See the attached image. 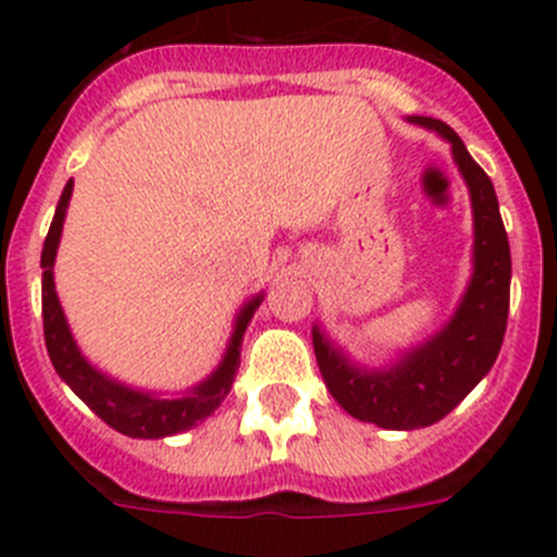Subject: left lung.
Returning <instances> with one entry per match:
<instances>
[{"mask_svg":"<svg viewBox=\"0 0 557 557\" xmlns=\"http://www.w3.org/2000/svg\"><path fill=\"white\" fill-rule=\"evenodd\" d=\"M411 121L450 140L453 157L469 185L475 212V273L467 295L450 323L422 348L403 356L392 370H356L331 348L320 329L312 331L314 356L334 400L356 420L389 431L433 425L475 389L497 359L511 304V248L492 178L445 121Z\"/></svg>","mask_w":557,"mask_h":557,"instance_id":"1","label":"left lung"}]
</instances>
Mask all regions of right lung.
Wrapping results in <instances>:
<instances>
[{
  "mask_svg": "<svg viewBox=\"0 0 557 557\" xmlns=\"http://www.w3.org/2000/svg\"><path fill=\"white\" fill-rule=\"evenodd\" d=\"M69 198L71 182L65 185L63 196H60L58 212H54V221L52 226H49V234H46L44 253H40V268H44V282H40V289H44V293H40V300H44V339L54 370H58L60 379L74 389V395L79 397L96 417H101L107 425L115 428V431L124 433V436L160 438L201 425L209 414H215V408L226 400L228 389H232L234 372H237L239 364V345H243L245 325L253 318V312L259 309L262 298H253L251 304L239 312L232 345H228L221 367H218L201 386L187 392L185 397L160 400V397L143 395V392L126 389V386L104 379V375H101L99 370H94L88 361L82 359L79 350H76L74 339H71L69 323H65L63 318V309H60L58 293H54L52 268L54 253H58L60 232H63V218L65 207H69Z\"/></svg>",
  "mask_w": 557,
  "mask_h": 557,
  "instance_id": "right-lung-1",
  "label": "right lung"
}]
</instances>
